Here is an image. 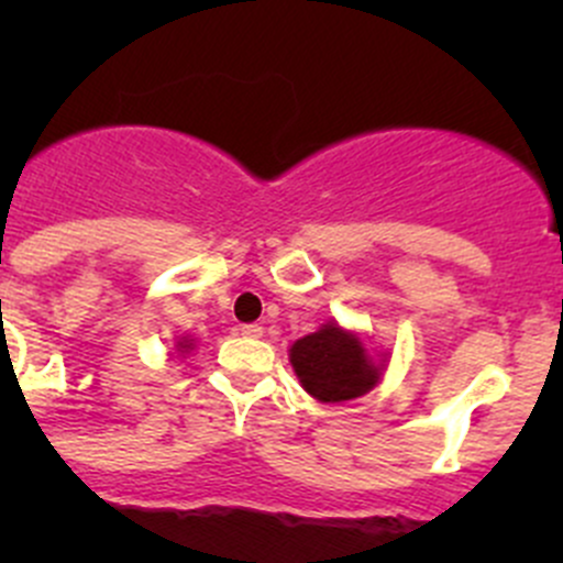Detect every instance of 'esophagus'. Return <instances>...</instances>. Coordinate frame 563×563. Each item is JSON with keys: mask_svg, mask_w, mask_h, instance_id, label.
Masks as SVG:
<instances>
[{"mask_svg": "<svg viewBox=\"0 0 563 563\" xmlns=\"http://www.w3.org/2000/svg\"><path fill=\"white\" fill-rule=\"evenodd\" d=\"M240 332L245 334V338H261V332H264V329H261L258 323H242Z\"/></svg>", "mask_w": 563, "mask_h": 563, "instance_id": "34e87169", "label": "esophagus"}]
</instances>
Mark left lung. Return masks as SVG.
Here are the masks:
<instances>
[{
    "label": "left lung",
    "mask_w": 563,
    "mask_h": 563,
    "mask_svg": "<svg viewBox=\"0 0 563 563\" xmlns=\"http://www.w3.org/2000/svg\"><path fill=\"white\" fill-rule=\"evenodd\" d=\"M291 365L305 391L321 402H343L378 384L382 367L371 360L362 340L338 323H327L291 345Z\"/></svg>",
    "instance_id": "left-lung-1"
}]
</instances>
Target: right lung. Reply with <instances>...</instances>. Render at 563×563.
I'll list each match as a JSON object with an SVG mask.
<instances>
[{
    "mask_svg": "<svg viewBox=\"0 0 563 563\" xmlns=\"http://www.w3.org/2000/svg\"><path fill=\"white\" fill-rule=\"evenodd\" d=\"M179 349H190V343H187V340H181V343H179Z\"/></svg>",
    "mask_w": 563,
    "mask_h": 563,
    "instance_id": "1",
    "label": "right lung"
}]
</instances>
